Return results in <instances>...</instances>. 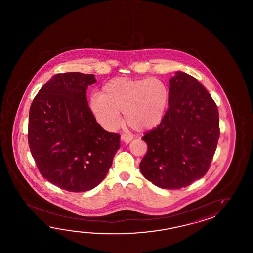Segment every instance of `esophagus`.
I'll use <instances>...</instances> for the list:
<instances>
[{
    "label": "esophagus",
    "mask_w": 253,
    "mask_h": 253,
    "mask_svg": "<svg viewBox=\"0 0 253 253\" xmlns=\"http://www.w3.org/2000/svg\"><path fill=\"white\" fill-rule=\"evenodd\" d=\"M132 139H133V137H132L131 135H129V134H121V140H122L123 142H125L126 144H128L129 142Z\"/></svg>",
    "instance_id": "obj_1"
}]
</instances>
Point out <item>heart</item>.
<instances>
[{
	"instance_id": "heart-1",
	"label": "heart",
	"mask_w": 253,
	"mask_h": 253,
	"mask_svg": "<svg viewBox=\"0 0 253 253\" xmlns=\"http://www.w3.org/2000/svg\"><path fill=\"white\" fill-rule=\"evenodd\" d=\"M169 103V89L158 78H115L108 81L100 94L89 100L90 111L107 130L120 126L124 111L126 123L138 131L156 127L164 119Z\"/></svg>"
}]
</instances>
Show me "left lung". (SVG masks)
<instances>
[{"instance_id": "left-lung-1", "label": "left lung", "mask_w": 253, "mask_h": 253, "mask_svg": "<svg viewBox=\"0 0 253 253\" xmlns=\"http://www.w3.org/2000/svg\"><path fill=\"white\" fill-rule=\"evenodd\" d=\"M168 109L145 134L147 152L140 163L145 179L163 189H180L205 176L220 137L219 112L210 94L183 71L169 81Z\"/></svg>"}]
</instances>
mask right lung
Wrapping results in <instances>:
<instances>
[{
    "label": "right lung",
    "mask_w": 253,
    "mask_h": 253,
    "mask_svg": "<svg viewBox=\"0 0 253 253\" xmlns=\"http://www.w3.org/2000/svg\"><path fill=\"white\" fill-rule=\"evenodd\" d=\"M93 74L54 75L34 97L28 142L43 177L69 192H86L106 177L120 147V135L96 121L86 99Z\"/></svg>",
    "instance_id": "add662e5"
}]
</instances>
